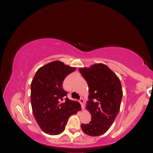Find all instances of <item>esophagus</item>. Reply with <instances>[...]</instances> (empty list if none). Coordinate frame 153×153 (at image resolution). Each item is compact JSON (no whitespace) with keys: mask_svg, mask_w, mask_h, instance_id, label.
<instances>
[{"mask_svg":"<svg viewBox=\"0 0 153 153\" xmlns=\"http://www.w3.org/2000/svg\"><path fill=\"white\" fill-rule=\"evenodd\" d=\"M79 101H80V104H81V105H82V108L83 110H84V108H85V102H84V98H81L80 100H79Z\"/></svg>","mask_w":153,"mask_h":153,"instance_id":"34e87169","label":"esophagus"}]
</instances>
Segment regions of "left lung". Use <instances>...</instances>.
Instances as JSON below:
<instances>
[{
    "mask_svg": "<svg viewBox=\"0 0 153 153\" xmlns=\"http://www.w3.org/2000/svg\"><path fill=\"white\" fill-rule=\"evenodd\" d=\"M89 94L86 109L91 114L89 124H82V131L91 137L103 135L108 130L119 112L123 89L119 78L103 64L80 68Z\"/></svg>",
    "mask_w": 153,
    "mask_h": 153,
    "instance_id": "left-lung-1",
    "label": "left lung"
}]
</instances>
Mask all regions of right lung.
Segmentation results:
<instances>
[{"instance_id": "right-lung-1", "label": "right lung", "mask_w": 153, "mask_h": 153, "mask_svg": "<svg viewBox=\"0 0 153 153\" xmlns=\"http://www.w3.org/2000/svg\"><path fill=\"white\" fill-rule=\"evenodd\" d=\"M76 68L55 61L36 71L30 85V100L34 117L41 130L56 135L65 129L68 120L81 110L76 101L69 100L62 88L65 78Z\"/></svg>"}]
</instances>
